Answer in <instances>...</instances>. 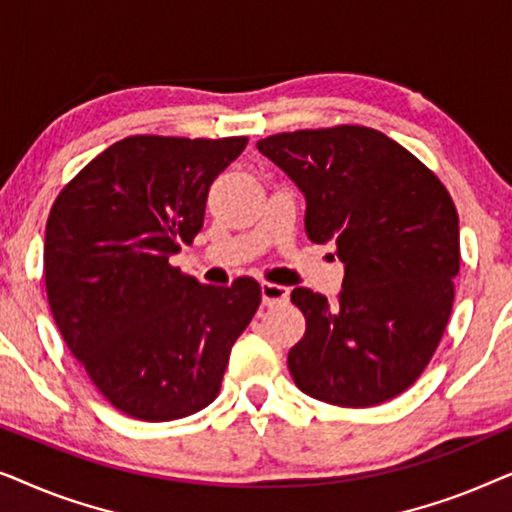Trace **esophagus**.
Instances as JSON below:
<instances>
[{"label": "esophagus", "instance_id": "34e87169", "mask_svg": "<svg viewBox=\"0 0 512 512\" xmlns=\"http://www.w3.org/2000/svg\"><path fill=\"white\" fill-rule=\"evenodd\" d=\"M261 298H263V305H279V303H286L289 300V289L282 284H270V282H263L261 284Z\"/></svg>", "mask_w": 512, "mask_h": 512}]
</instances>
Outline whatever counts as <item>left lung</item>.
Listing matches in <instances>:
<instances>
[{"label": "left lung", "mask_w": 512, "mask_h": 512, "mask_svg": "<svg viewBox=\"0 0 512 512\" xmlns=\"http://www.w3.org/2000/svg\"><path fill=\"white\" fill-rule=\"evenodd\" d=\"M305 195V233L345 263L338 303L291 291L305 335L289 352L296 387L340 408L403 394L429 366L454 303L459 216L440 179L363 125L296 130L256 144Z\"/></svg>", "instance_id": "1"}]
</instances>
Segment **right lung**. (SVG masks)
Instances as JSON below:
<instances>
[{
    "instance_id": "add662e5",
    "label": "right lung",
    "mask_w": 512,
    "mask_h": 512,
    "mask_svg": "<svg viewBox=\"0 0 512 512\" xmlns=\"http://www.w3.org/2000/svg\"><path fill=\"white\" fill-rule=\"evenodd\" d=\"M244 146L247 137H125L53 202L48 305L69 352L125 415L170 422L207 408L261 305L256 279L207 286L170 265L200 233L209 186Z\"/></svg>"
}]
</instances>
